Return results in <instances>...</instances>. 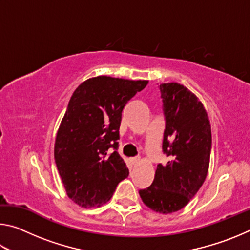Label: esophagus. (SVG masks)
I'll list each match as a JSON object with an SVG mask.
<instances>
[{
  "instance_id": "1",
  "label": "esophagus",
  "mask_w": 250,
  "mask_h": 250,
  "mask_svg": "<svg viewBox=\"0 0 250 250\" xmlns=\"http://www.w3.org/2000/svg\"><path fill=\"white\" fill-rule=\"evenodd\" d=\"M130 162L133 164V166H135V164H138L139 162H140V159L139 158H131L130 159Z\"/></svg>"
}]
</instances>
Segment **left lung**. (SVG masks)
<instances>
[{
	"instance_id": "1",
	"label": "left lung",
	"mask_w": 250,
	"mask_h": 250,
	"mask_svg": "<svg viewBox=\"0 0 250 250\" xmlns=\"http://www.w3.org/2000/svg\"><path fill=\"white\" fill-rule=\"evenodd\" d=\"M159 89L166 121L162 151L168 161L158 164L152 184L139 194L149 208L171 214L183 208L204 183L211 132L204 107L188 88L168 83Z\"/></svg>"
}]
</instances>
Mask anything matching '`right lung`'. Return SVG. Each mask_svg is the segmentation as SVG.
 <instances>
[{"mask_svg":"<svg viewBox=\"0 0 250 250\" xmlns=\"http://www.w3.org/2000/svg\"><path fill=\"white\" fill-rule=\"evenodd\" d=\"M146 80L98 76L79 84L55 141V162L71 201L100 206L129 174L118 153L121 113Z\"/></svg>","mask_w":250,"mask_h":250,"instance_id":"obj_1","label":"right lung"}]
</instances>
